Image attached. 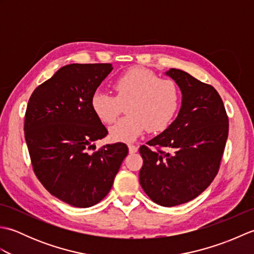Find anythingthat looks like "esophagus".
I'll return each instance as SVG.
<instances>
[{"label": "esophagus", "mask_w": 254, "mask_h": 254, "mask_svg": "<svg viewBox=\"0 0 254 254\" xmlns=\"http://www.w3.org/2000/svg\"><path fill=\"white\" fill-rule=\"evenodd\" d=\"M137 147L135 146V145H128V152H130L131 154H134V153H136L137 152Z\"/></svg>", "instance_id": "34e87169"}]
</instances>
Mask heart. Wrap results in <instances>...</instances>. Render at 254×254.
Masks as SVG:
<instances>
[{"instance_id":"heart-1","label":"heart","mask_w":254,"mask_h":254,"mask_svg":"<svg viewBox=\"0 0 254 254\" xmlns=\"http://www.w3.org/2000/svg\"><path fill=\"white\" fill-rule=\"evenodd\" d=\"M113 88L117 96L96 90L91 96V108L102 122L116 121L127 105L128 116L110 127L115 141L133 142L146 131L160 132L169 126L179 109L180 91L175 80L159 78L143 67H133L119 76Z\"/></svg>"}]
</instances>
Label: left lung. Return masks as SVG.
Segmentation results:
<instances>
[{
  "mask_svg": "<svg viewBox=\"0 0 254 254\" xmlns=\"http://www.w3.org/2000/svg\"><path fill=\"white\" fill-rule=\"evenodd\" d=\"M165 75L180 88L181 107L164 132L148 141V146L139 147V183L152 201L171 207L195 198L217 175L228 137V117L213 86L178 68Z\"/></svg>",
  "mask_w": 254,
  "mask_h": 254,
  "instance_id": "obj_1",
  "label": "left lung"
}]
</instances>
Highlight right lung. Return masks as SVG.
<instances>
[{"instance_id": "obj_1", "label": "right lung", "mask_w": 254, "mask_h": 254, "mask_svg": "<svg viewBox=\"0 0 254 254\" xmlns=\"http://www.w3.org/2000/svg\"><path fill=\"white\" fill-rule=\"evenodd\" d=\"M113 67L68 64L38 86L25 116V138L38 179L74 207H90L109 191L128 148L107 144L90 152L108 131L91 108V96Z\"/></svg>"}]
</instances>
